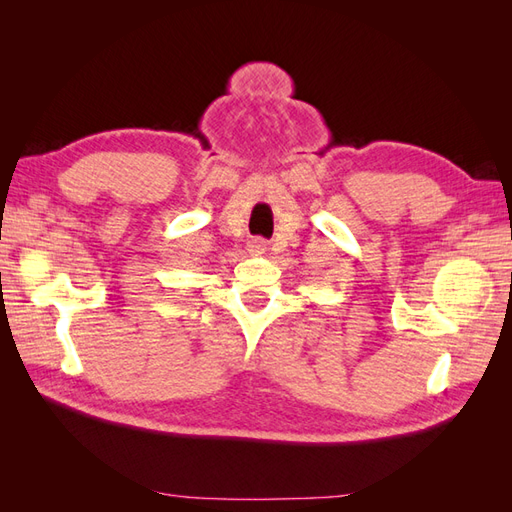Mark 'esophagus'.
I'll list each match as a JSON object with an SVG mask.
<instances>
[{
	"mask_svg": "<svg viewBox=\"0 0 512 512\" xmlns=\"http://www.w3.org/2000/svg\"><path fill=\"white\" fill-rule=\"evenodd\" d=\"M265 250H267V243L262 241V239H254V241H250L247 243V252L250 254H254V256H260V254H265Z\"/></svg>",
	"mask_w": 512,
	"mask_h": 512,
	"instance_id": "34e87169",
	"label": "esophagus"
}]
</instances>
